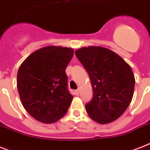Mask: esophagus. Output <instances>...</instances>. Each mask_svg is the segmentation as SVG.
<instances>
[{"label":"esophagus","mask_w":150,"mask_h":150,"mask_svg":"<svg viewBox=\"0 0 150 150\" xmlns=\"http://www.w3.org/2000/svg\"><path fill=\"white\" fill-rule=\"evenodd\" d=\"M75 93H76V95H79V93H80V89L76 90V91H75Z\"/></svg>","instance_id":"obj_1"}]
</instances>
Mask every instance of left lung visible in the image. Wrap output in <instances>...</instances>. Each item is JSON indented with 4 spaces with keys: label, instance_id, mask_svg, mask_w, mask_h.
Masks as SVG:
<instances>
[{
    "label": "left lung",
    "instance_id": "left-lung-1",
    "mask_svg": "<svg viewBox=\"0 0 150 150\" xmlns=\"http://www.w3.org/2000/svg\"><path fill=\"white\" fill-rule=\"evenodd\" d=\"M75 55L89 75L92 100L86 105L89 117L106 124L119 118L133 96L135 78L131 67L112 51L103 47H81Z\"/></svg>",
    "mask_w": 150,
    "mask_h": 150
}]
</instances>
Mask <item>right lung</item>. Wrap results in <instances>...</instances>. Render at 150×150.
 Returning <instances> with one entry per match:
<instances>
[{"label":"right lung","instance_id":"obj_1","mask_svg":"<svg viewBox=\"0 0 150 150\" xmlns=\"http://www.w3.org/2000/svg\"><path fill=\"white\" fill-rule=\"evenodd\" d=\"M73 54L72 48L47 46L33 52L19 68L17 86L21 100L38 121L53 123L68 112L73 96L65 69Z\"/></svg>","mask_w":150,"mask_h":150}]
</instances>
